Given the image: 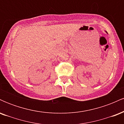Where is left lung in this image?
<instances>
[{
    "label": "left lung",
    "mask_w": 124,
    "mask_h": 124,
    "mask_svg": "<svg viewBox=\"0 0 124 124\" xmlns=\"http://www.w3.org/2000/svg\"><path fill=\"white\" fill-rule=\"evenodd\" d=\"M106 32H107V31H106Z\"/></svg>",
    "instance_id": "left-lung-1"
}]
</instances>
